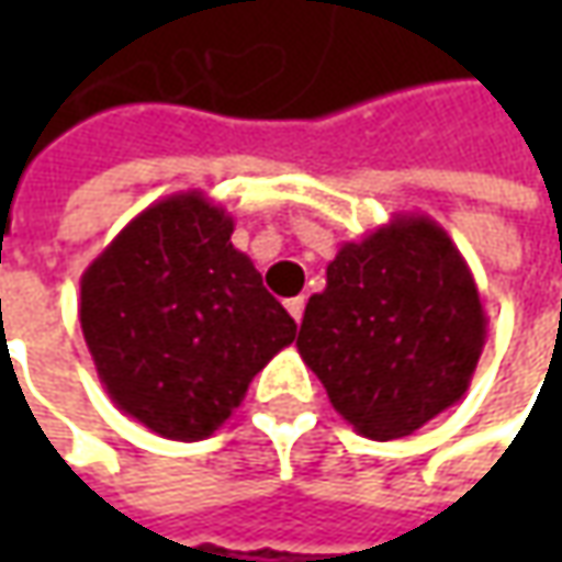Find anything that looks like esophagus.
I'll return each mask as SVG.
<instances>
[{
  "label": "esophagus",
  "mask_w": 562,
  "mask_h": 562,
  "mask_svg": "<svg viewBox=\"0 0 562 562\" xmlns=\"http://www.w3.org/2000/svg\"><path fill=\"white\" fill-rule=\"evenodd\" d=\"M284 306H288V313H291L293 322L300 325V322H303V310H306V300H303V296H293V300H288Z\"/></svg>",
  "instance_id": "esophagus-1"
}]
</instances>
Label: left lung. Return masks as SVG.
<instances>
[{"mask_svg":"<svg viewBox=\"0 0 562 562\" xmlns=\"http://www.w3.org/2000/svg\"><path fill=\"white\" fill-rule=\"evenodd\" d=\"M300 357L362 438H406L463 400L487 315L463 252L435 218L394 215L328 262Z\"/></svg>","mask_w":562,"mask_h":562,"instance_id":"1","label":"left lung"}]
</instances>
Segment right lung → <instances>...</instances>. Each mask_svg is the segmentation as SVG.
Returning <instances> with one entry per match:
<instances>
[{"label": "right lung", "instance_id": "obj_1", "mask_svg": "<svg viewBox=\"0 0 562 562\" xmlns=\"http://www.w3.org/2000/svg\"><path fill=\"white\" fill-rule=\"evenodd\" d=\"M203 190L146 205L80 274V328L105 394L168 441H203L291 347L296 325Z\"/></svg>", "mask_w": 562, "mask_h": 562}]
</instances>
